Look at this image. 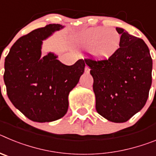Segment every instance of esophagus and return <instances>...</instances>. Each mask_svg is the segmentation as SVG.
Segmentation results:
<instances>
[{
	"instance_id": "34e87169",
	"label": "esophagus",
	"mask_w": 156,
	"mask_h": 156,
	"mask_svg": "<svg viewBox=\"0 0 156 156\" xmlns=\"http://www.w3.org/2000/svg\"><path fill=\"white\" fill-rule=\"evenodd\" d=\"M85 72H86V73H89V72H90V69H89V67H88L87 65L86 66H85Z\"/></svg>"
}]
</instances>
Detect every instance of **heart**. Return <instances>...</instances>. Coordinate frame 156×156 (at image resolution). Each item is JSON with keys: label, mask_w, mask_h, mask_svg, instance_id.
Masks as SVG:
<instances>
[{"label": "heart", "mask_w": 156, "mask_h": 156, "mask_svg": "<svg viewBox=\"0 0 156 156\" xmlns=\"http://www.w3.org/2000/svg\"><path fill=\"white\" fill-rule=\"evenodd\" d=\"M76 46L88 48V55L97 62H105L116 53L120 45L118 32L102 27L85 30L72 38Z\"/></svg>", "instance_id": "heart-1"}]
</instances>
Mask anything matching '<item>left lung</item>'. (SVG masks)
<instances>
[{
	"label": "left lung",
	"mask_w": 156,
	"mask_h": 156,
	"mask_svg": "<svg viewBox=\"0 0 156 156\" xmlns=\"http://www.w3.org/2000/svg\"><path fill=\"white\" fill-rule=\"evenodd\" d=\"M119 48L110 59H84L93 76L96 110L113 122H124L142 109L151 85L152 59L144 41L116 27Z\"/></svg>",
	"instance_id": "8db88e82"
}]
</instances>
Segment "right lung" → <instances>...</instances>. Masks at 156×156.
Masks as SVG:
<instances>
[{
    "instance_id": "right-lung-1",
    "label": "right lung",
    "mask_w": 156,
    "mask_h": 156,
    "mask_svg": "<svg viewBox=\"0 0 156 156\" xmlns=\"http://www.w3.org/2000/svg\"><path fill=\"white\" fill-rule=\"evenodd\" d=\"M49 24L20 37L5 58L4 81L11 102L30 120L52 122L64 116L69 108V94L83 73L80 59L66 66L58 55H41L43 41L64 28Z\"/></svg>"
}]
</instances>
